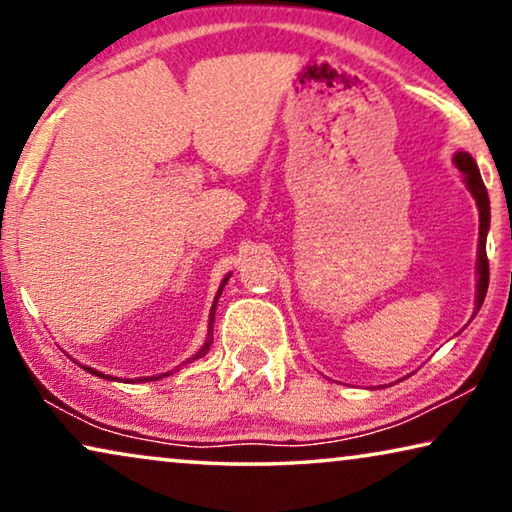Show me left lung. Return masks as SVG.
Segmentation results:
<instances>
[{
    "label": "left lung",
    "instance_id": "left-lung-1",
    "mask_svg": "<svg viewBox=\"0 0 512 512\" xmlns=\"http://www.w3.org/2000/svg\"><path fill=\"white\" fill-rule=\"evenodd\" d=\"M455 164L457 169L462 171L466 178V185H469L471 194L475 197V204H478L480 211V246H478V299H475V308L480 311L482 301H485L487 294V285H489V259H487V229H489V197H487V187L482 183L478 164H475L473 157L469 153H457L455 155Z\"/></svg>",
    "mask_w": 512,
    "mask_h": 512
}]
</instances>
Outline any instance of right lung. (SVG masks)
Wrapping results in <instances>:
<instances>
[{
  "instance_id": "1",
  "label": "right lung",
  "mask_w": 512,
  "mask_h": 512,
  "mask_svg": "<svg viewBox=\"0 0 512 512\" xmlns=\"http://www.w3.org/2000/svg\"><path fill=\"white\" fill-rule=\"evenodd\" d=\"M227 280H229V278L222 280V285H220V290H218V297H215V301H213V308H211V322H208V336H206V343L201 345V350L197 352V355L187 359V362H194V359L204 357L206 352H208V348H211V343H213V334H211V329H213V320H215V304H218V299H220V294H222V287H225ZM187 362H185V364H187ZM85 371L95 373V376H99V378H106L104 373H99V371H95V369H90V366H85ZM164 376H171V373H160V376H150V378H136V380H139V383H146V380H160V378H164ZM109 378H111V376H109ZM127 383H129V380H127Z\"/></svg>"
}]
</instances>
